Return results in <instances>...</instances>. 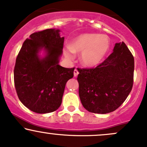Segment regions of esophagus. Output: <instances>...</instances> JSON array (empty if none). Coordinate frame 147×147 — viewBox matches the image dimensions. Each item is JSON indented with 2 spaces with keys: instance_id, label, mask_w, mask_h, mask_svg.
Listing matches in <instances>:
<instances>
[{
  "instance_id": "obj_1",
  "label": "esophagus",
  "mask_w": 147,
  "mask_h": 147,
  "mask_svg": "<svg viewBox=\"0 0 147 147\" xmlns=\"http://www.w3.org/2000/svg\"><path fill=\"white\" fill-rule=\"evenodd\" d=\"M78 74H79V71H78V70H77V69L76 68L75 70H74V76L77 77V75H78Z\"/></svg>"
}]
</instances>
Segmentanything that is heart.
I'll return each mask as SVG.
<instances>
[{
	"mask_svg": "<svg viewBox=\"0 0 147 147\" xmlns=\"http://www.w3.org/2000/svg\"><path fill=\"white\" fill-rule=\"evenodd\" d=\"M109 41L104 35L86 33L80 35L72 42L70 47L64 49V54L67 59H72L73 53H82V63L92 67L98 65L107 53Z\"/></svg>",
	"mask_w": 147,
	"mask_h": 147,
	"instance_id": "1",
	"label": "heart"
}]
</instances>
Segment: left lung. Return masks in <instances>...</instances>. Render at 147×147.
I'll return each instance as SVG.
<instances>
[{"instance_id": "8db88e82", "label": "left lung", "mask_w": 147, "mask_h": 147, "mask_svg": "<svg viewBox=\"0 0 147 147\" xmlns=\"http://www.w3.org/2000/svg\"><path fill=\"white\" fill-rule=\"evenodd\" d=\"M134 57L123 42L96 67L77 68L79 95L88 112H114L125 100L133 85Z\"/></svg>"}]
</instances>
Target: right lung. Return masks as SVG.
<instances>
[{
	"label": "right lung",
	"instance_id": "right-lung-1",
	"mask_svg": "<svg viewBox=\"0 0 147 147\" xmlns=\"http://www.w3.org/2000/svg\"><path fill=\"white\" fill-rule=\"evenodd\" d=\"M59 31L46 29L32 33L16 59L14 82L17 96L24 106L38 114L59 109L66 82L74 76L75 67L58 64L64 44ZM42 47L48 53L41 59L37 54Z\"/></svg>",
	"mask_w": 147,
	"mask_h": 147
}]
</instances>
